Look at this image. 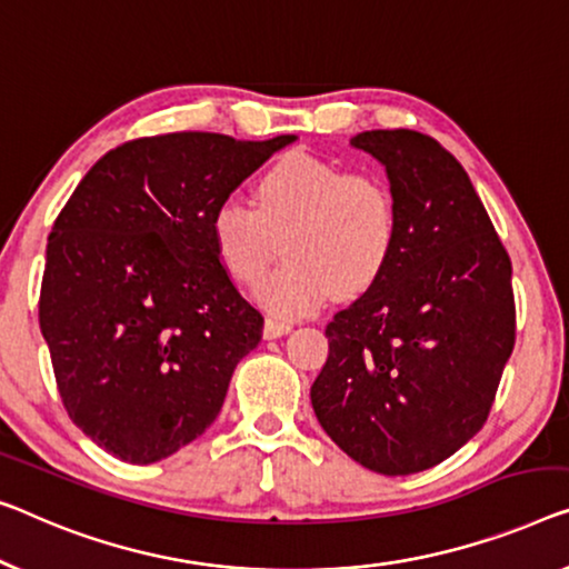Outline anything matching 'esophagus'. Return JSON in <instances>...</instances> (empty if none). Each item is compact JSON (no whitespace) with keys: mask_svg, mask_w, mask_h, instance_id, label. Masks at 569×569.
<instances>
[{"mask_svg":"<svg viewBox=\"0 0 569 569\" xmlns=\"http://www.w3.org/2000/svg\"><path fill=\"white\" fill-rule=\"evenodd\" d=\"M291 321H281V319H266V327H262V335L266 339H276L291 332Z\"/></svg>","mask_w":569,"mask_h":569,"instance_id":"34e87169","label":"esophagus"}]
</instances>
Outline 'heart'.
Segmentation results:
<instances>
[{
    "label": "heart",
    "instance_id": "obj_1",
    "mask_svg": "<svg viewBox=\"0 0 569 569\" xmlns=\"http://www.w3.org/2000/svg\"><path fill=\"white\" fill-rule=\"evenodd\" d=\"M209 230L222 266L244 286L266 276L283 240L288 262L260 286L258 301L288 319L317 311L337 291H368L396 250L398 214L378 176L293 152L258 178L256 207L224 199Z\"/></svg>",
    "mask_w": 569,
    "mask_h": 569
}]
</instances>
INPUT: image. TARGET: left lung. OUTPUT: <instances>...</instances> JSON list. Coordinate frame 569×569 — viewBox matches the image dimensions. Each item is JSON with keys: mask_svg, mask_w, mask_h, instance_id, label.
Listing matches in <instances>:
<instances>
[{"mask_svg": "<svg viewBox=\"0 0 569 569\" xmlns=\"http://www.w3.org/2000/svg\"><path fill=\"white\" fill-rule=\"evenodd\" d=\"M350 146L386 168L398 237L383 276L327 325L311 406L362 468L411 475L488 419L516 339L511 260L470 176L435 138L368 130Z\"/></svg>", "mask_w": 569, "mask_h": 569, "instance_id": "obj_1", "label": "left lung"}]
</instances>
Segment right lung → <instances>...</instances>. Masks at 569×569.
<instances>
[{
    "label": "right lung",
    "mask_w": 569,
    "mask_h": 569,
    "mask_svg": "<svg viewBox=\"0 0 569 569\" xmlns=\"http://www.w3.org/2000/svg\"><path fill=\"white\" fill-rule=\"evenodd\" d=\"M296 134L171 132L81 178L48 237L40 332L68 417L132 465L201 437L262 337L211 242V214Z\"/></svg>",
    "instance_id": "right-lung-1"
}]
</instances>
